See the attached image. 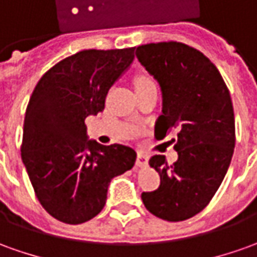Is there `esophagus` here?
Listing matches in <instances>:
<instances>
[{
    "label": "esophagus",
    "instance_id": "esophagus-1",
    "mask_svg": "<svg viewBox=\"0 0 257 257\" xmlns=\"http://www.w3.org/2000/svg\"><path fill=\"white\" fill-rule=\"evenodd\" d=\"M148 155L146 153H143V152H138V158H136V166L138 167H143V166L148 165Z\"/></svg>",
    "mask_w": 257,
    "mask_h": 257
}]
</instances>
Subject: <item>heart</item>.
I'll return each mask as SVG.
<instances>
[{"instance_id": "1", "label": "heart", "mask_w": 257, "mask_h": 257, "mask_svg": "<svg viewBox=\"0 0 257 257\" xmlns=\"http://www.w3.org/2000/svg\"><path fill=\"white\" fill-rule=\"evenodd\" d=\"M149 83H153V81L149 77H146V76H139V77L136 78V85L149 84Z\"/></svg>"}]
</instances>
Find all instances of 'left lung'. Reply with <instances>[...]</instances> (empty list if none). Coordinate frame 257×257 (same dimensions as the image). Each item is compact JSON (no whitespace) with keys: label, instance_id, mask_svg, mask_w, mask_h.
Wrapping results in <instances>:
<instances>
[{"label":"left lung","instance_id":"1","mask_svg":"<svg viewBox=\"0 0 257 257\" xmlns=\"http://www.w3.org/2000/svg\"><path fill=\"white\" fill-rule=\"evenodd\" d=\"M135 55L162 90L163 108L155 132L180 129L174 145L179 159L169 165L163 155L152 156L149 165L160 174V186L142 193V201L158 218L184 221L208 205L231 165V94L214 63L184 43L142 45Z\"/></svg>","mask_w":257,"mask_h":257}]
</instances>
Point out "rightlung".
Segmentation results:
<instances>
[{
	"instance_id": "add662e5",
	"label": "right lung",
	"mask_w": 257,
	"mask_h": 257,
	"mask_svg": "<svg viewBox=\"0 0 257 257\" xmlns=\"http://www.w3.org/2000/svg\"><path fill=\"white\" fill-rule=\"evenodd\" d=\"M134 50H81L48 70L31 95L21 156L42 207L64 224L98 215L111 180L135 165L132 148L88 141L84 123L104 109Z\"/></svg>"
}]
</instances>
